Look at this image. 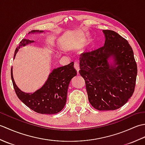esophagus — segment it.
<instances>
[{"label":"esophagus","mask_w":145,"mask_h":145,"mask_svg":"<svg viewBox=\"0 0 145 145\" xmlns=\"http://www.w3.org/2000/svg\"><path fill=\"white\" fill-rule=\"evenodd\" d=\"M74 68L76 69V72H77V73L78 74L79 70H80V66H79V64H78V62H75V63H74Z\"/></svg>","instance_id":"1"}]
</instances>
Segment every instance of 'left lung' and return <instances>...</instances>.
<instances>
[{"mask_svg":"<svg viewBox=\"0 0 145 145\" xmlns=\"http://www.w3.org/2000/svg\"><path fill=\"white\" fill-rule=\"evenodd\" d=\"M105 45L85 52L80 57V74L85 81L88 101L98 110H115L123 106L133 95L137 65L128 42L115 31L103 30ZM115 58L117 67L107 60Z\"/></svg>","mask_w":145,"mask_h":145,"instance_id":"1","label":"left lung"}]
</instances>
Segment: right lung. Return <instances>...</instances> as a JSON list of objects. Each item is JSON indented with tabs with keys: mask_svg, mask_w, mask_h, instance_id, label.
<instances>
[{
	"mask_svg": "<svg viewBox=\"0 0 145 145\" xmlns=\"http://www.w3.org/2000/svg\"><path fill=\"white\" fill-rule=\"evenodd\" d=\"M39 32L33 30L31 32ZM42 31H40L42 32ZM30 33V32H29ZM33 41L22 39L15 50L14 57L22 46ZM76 70L73 62L54 69L43 87L33 93H25L15 85L11 69V78L18 98L34 112L41 114H55L62 110L66 104L67 90L70 82L76 76Z\"/></svg>",
	"mask_w": 145,
	"mask_h": 145,
	"instance_id": "1",
	"label": "right lung"
}]
</instances>
